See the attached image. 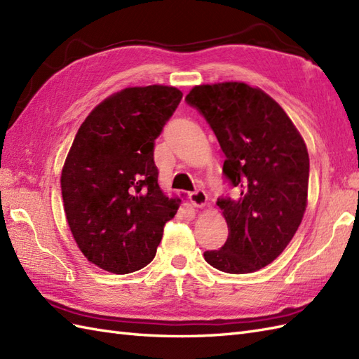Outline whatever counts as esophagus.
Returning <instances> with one entry per match:
<instances>
[{"instance_id":"obj_1","label":"esophagus","mask_w":359,"mask_h":359,"mask_svg":"<svg viewBox=\"0 0 359 359\" xmlns=\"http://www.w3.org/2000/svg\"><path fill=\"white\" fill-rule=\"evenodd\" d=\"M189 199H190V203L194 204L195 207L203 208L207 204L208 196H207V194H205L204 190H195V191H191V194L189 195Z\"/></svg>"}]
</instances>
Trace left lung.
Listing matches in <instances>:
<instances>
[{
	"label": "left lung",
	"instance_id": "left-lung-1",
	"mask_svg": "<svg viewBox=\"0 0 359 359\" xmlns=\"http://www.w3.org/2000/svg\"><path fill=\"white\" fill-rule=\"evenodd\" d=\"M186 102L212 128L225 154L222 172L239 191L217 199L229 238L204 259L224 273H255L282 255L302 224L308 149L280 104L243 82L195 86Z\"/></svg>",
	"mask_w": 359,
	"mask_h": 359
}]
</instances>
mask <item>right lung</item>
Here are the masks:
<instances>
[{
    "mask_svg": "<svg viewBox=\"0 0 359 359\" xmlns=\"http://www.w3.org/2000/svg\"><path fill=\"white\" fill-rule=\"evenodd\" d=\"M182 99L175 86L125 88L97 104L60 177L67 222L91 264L114 274L151 264L181 201L158 186L155 138Z\"/></svg>",
    "mask_w": 359,
    "mask_h": 359,
    "instance_id": "obj_1",
    "label": "right lung"
}]
</instances>
